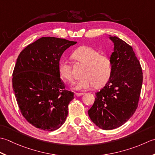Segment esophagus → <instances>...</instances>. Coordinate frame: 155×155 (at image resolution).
<instances>
[{"mask_svg": "<svg viewBox=\"0 0 155 155\" xmlns=\"http://www.w3.org/2000/svg\"><path fill=\"white\" fill-rule=\"evenodd\" d=\"M82 95H84V93H78V92H75V96H77V97L82 96Z\"/></svg>", "mask_w": 155, "mask_h": 155, "instance_id": "1", "label": "esophagus"}]
</instances>
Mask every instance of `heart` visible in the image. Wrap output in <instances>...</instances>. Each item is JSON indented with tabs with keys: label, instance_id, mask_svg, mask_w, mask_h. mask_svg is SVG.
Returning a JSON list of instances; mask_svg holds the SVG:
<instances>
[{
	"label": "heart",
	"instance_id": "obj_1",
	"mask_svg": "<svg viewBox=\"0 0 155 155\" xmlns=\"http://www.w3.org/2000/svg\"><path fill=\"white\" fill-rule=\"evenodd\" d=\"M75 61L85 65L81 78L75 82L74 89L86 90L91 86L100 87L105 85L112 74V61L108 56L101 54L96 49L89 46H81L72 54ZM60 76L68 82L73 81L72 67L70 63L62 60L59 64Z\"/></svg>",
	"mask_w": 155,
	"mask_h": 155
}]
</instances>
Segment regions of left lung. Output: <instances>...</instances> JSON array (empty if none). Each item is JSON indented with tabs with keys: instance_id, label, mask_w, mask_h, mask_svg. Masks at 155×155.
Listing matches in <instances>:
<instances>
[{
	"instance_id": "left-lung-1",
	"label": "left lung",
	"mask_w": 155,
	"mask_h": 155,
	"mask_svg": "<svg viewBox=\"0 0 155 155\" xmlns=\"http://www.w3.org/2000/svg\"><path fill=\"white\" fill-rule=\"evenodd\" d=\"M110 56L112 74L102 90L96 93L93 106L88 110L91 120L103 130H112L127 122L138 104L143 84L142 68L132 47L117 37Z\"/></svg>"
}]
</instances>
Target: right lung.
Listing matches in <instances>:
<instances>
[{"mask_svg":"<svg viewBox=\"0 0 155 155\" xmlns=\"http://www.w3.org/2000/svg\"><path fill=\"white\" fill-rule=\"evenodd\" d=\"M53 37H41L29 44L18 56L12 73V88L24 118L46 131L58 129L65 122L74 92L65 90L60 78V58L76 44Z\"/></svg>","mask_w":155,"mask_h":155,"instance_id":"add662e5","label":"right lung"}]
</instances>
